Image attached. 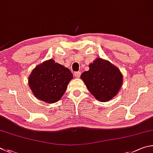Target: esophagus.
<instances>
[{
  "label": "esophagus",
  "instance_id": "34e87169",
  "mask_svg": "<svg viewBox=\"0 0 153 153\" xmlns=\"http://www.w3.org/2000/svg\"><path fill=\"white\" fill-rule=\"evenodd\" d=\"M74 76L76 78H79L80 76H81V72H74Z\"/></svg>",
  "mask_w": 153,
  "mask_h": 153
}]
</instances>
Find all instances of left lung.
Segmentation results:
<instances>
[{"mask_svg":"<svg viewBox=\"0 0 153 153\" xmlns=\"http://www.w3.org/2000/svg\"><path fill=\"white\" fill-rule=\"evenodd\" d=\"M81 75L89 91L97 101L105 102L117 95L123 83L122 72L105 59L97 58Z\"/></svg>","mask_w":153,"mask_h":153,"instance_id":"left-lung-1","label":"left lung"}]
</instances>
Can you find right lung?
<instances>
[{"label": "right lung", "instance_id": "obj_1", "mask_svg": "<svg viewBox=\"0 0 153 153\" xmlns=\"http://www.w3.org/2000/svg\"><path fill=\"white\" fill-rule=\"evenodd\" d=\"M72 79L73 74L68 68L50 59L33 69L28 84L37 99L53 103L62 98Z\"/></svg>", "mask_w": 153, "mask_h": 153}]
</instances>
